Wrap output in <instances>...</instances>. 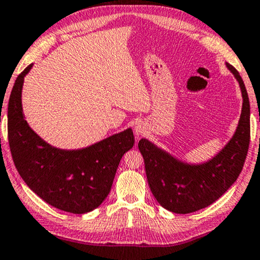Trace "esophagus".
I'll use <instances>...</instances> for the list:
<instances>
[{"label":"esophagus","mask_w":260,"mask_h":260,"mask_svg":"<svg viewBox=\"0 0 260 260\" xmlns=\"http://www.w3.org/2000/svg\"><path fill=\"white\" fill-rule=\"evenodd\" d=\"M144 133H145V127H144L143 124L136 125V127H135V135L137 136V137H139V136H142Z\"/></svg>","instance_id":"1"}]
</instances>
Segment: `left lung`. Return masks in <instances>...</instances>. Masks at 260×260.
<instances>
[{
  "label": "left lung",
  "instance_id": "8db88e82",
  "mask_svg": "<svg viewBox=\"0 0 260 260\" xmlns=\"http://www.w3.org/2000/svg\"><path fill=\"white\" fill-rule=\"evenodd\" d=\"M241 86L243 108L236 133L211 160L189 165L141 139L138 149L144 158L147 182L164 208L175 214H189L210 206L237 180L250 145V101L238 71L226 62Z\"/></svg>",
  "mask_w": 260,
  "mask_h": 260
}]
</instances>
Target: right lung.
Returning <instances> with one entry per match:
<instances>
[{"label": "right lung", "mask_w": 260, "mask_h": 260, "mask_svg": "<svg viewBox=\"0 0 260 260\" xmlns=\"http://www.w3.org/2000/svg\"><path fill=\"white\" fill-rule=\"evenodd\" d=\"M31 66L16 79L8 105V141L14 164L24 182L46 203L67 213H88L109 194L123 154L134 146L133 130L82 150L49 145L24 119L22 87Z\"/></svg>", "instance_id": "right-lung-1"}]
</instances>
